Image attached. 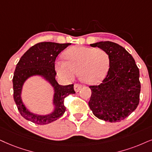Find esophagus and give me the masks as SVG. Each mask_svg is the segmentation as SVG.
Returning <instances> with one entry per match:
<instances>
[{"mask_svg": "<svg viewBox=\"0 0 152 152\" xmlns=\"http://www.w3.org/2000/svg\"><path fill=\"white\" fill-rule=\"evenodd\" d=\"M74 88L76 93H78V92H79V90L82 88V86L79 85V84H75L74 86Z\"/></svg>", "mask_w": 152, "mask_h": 152, "instance_id": "34e87169", "label": "esophagus"}]
</instances>
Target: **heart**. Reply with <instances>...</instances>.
Instances as JSON below:
<instances>
[{"label": "heart", "instance_id": "heart-1", "mask_svg": "<svg viewBox=\"0 0 152 152\" xmlns=\"http://www.w3.org/2000/svg\"><path fill=\"white\" fill-rule=\"evenodd\" d=\"M65 59H58L55 64L59 76L69 80L79 72L80 80L89 85L104 80L110 66L109 54L101 48L75 46L65 53Z\"/></svg>", "mask_w": 152, "mask_h": 152}]
</instances>
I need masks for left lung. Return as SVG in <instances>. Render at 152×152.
Segmentation results:
<instances>
[{
    "mask_svg": "<svg viewBox=\"0 0 152 152\" xmlns=\"http://www.w3.org/2000/svg\"><path fill=\"white\" fill-rule=\"evenodd\" d=\"M90 46L109 54L110 66L101 84L90 86L92 94L88 105L97 118L111 123L121 121L139 104V69L132 55L118 44L101 41Z\"/></svg>",
    "mask_w": 152,
    "mask_h": 152,
    "instance_id": "obj_1",
    "label": "left lung"
}]
</instances>
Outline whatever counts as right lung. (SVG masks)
Here are the masks:
<instances>
[{
	"label": "right lung",
	"instance_id": "add662e5",
	"mask_svg": "<svg viewBox=\"0 0 152 152\" xmlns=\"http://www.w3.org/2000/svg\"><path fill=\"white\" fill-rule=\"evenodd\" d=\"M71 43L42 42L31 47L21 57L15 68L13 76V97L21 115L26 120L38 125H45L60 118L66 111L65 97L74 94V85L61 86L55 79V62L57 55ZM40 76L53 88L54 109L48 115H42L31 113L26 108L21 99L23 86L32 76Z\"/></svg>",
	"mask_w": 152,
	"mask_h": 152
}]
</instances>
